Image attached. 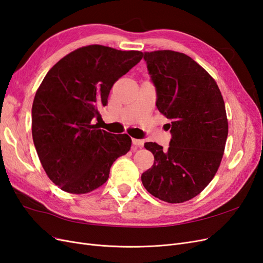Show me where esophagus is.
I'll use <instances>...</instances> for the list:
<instances>
[{
	"instance_id": "esophagus-1",
	"label": "esophagus",
	"mask_w": 263,
	"mask_h": 263,
	"mask_svg": "<svg viewBox=\"0 0 263 263\" xmlns=\"http://www.w3.org/2000/svg\"><path fill=\"white\" fill-rule=\"evenodd\" d=\"M133 145L136 146V147H142L144 146V141L140 140V139H133Z\"/></svg>"
}]
</instances>
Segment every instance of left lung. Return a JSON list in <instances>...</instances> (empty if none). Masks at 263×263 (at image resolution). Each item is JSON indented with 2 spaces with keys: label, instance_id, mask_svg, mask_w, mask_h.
I'll return each instance as SVG.
<instances>
[{
  "label": "left lung",
  "instance_id": "obj_1",
  "mask_svg": "<svg viewBox=\"0 0 263 263\" xmlns=\"http://www.w3.org/2000/svg\"><path fill=\"white\" fill-rule=\"evenodd\" d=\"M144 59L172 138L166 150L146 142L155 161L141 181L159 200L182 203L200 194L218 170L228 135L225 103L217 83L189 55L157 50L144 52Z\"/></svg>",
  "mask_w": 263,
  "mask_h": 263
}]
</instances>
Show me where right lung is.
<instances>
[{
	"label": "right lung",
	"mask_w": 263,
	"mask_h": 263,
	"mask_svg": "<svg viewBox=\"0 0 263 263\" xmlns=\"http://www.w3.org/2000/svg\"><path fill=\"white\" fill-rule=\"evenodd\" d=\"M141 58V51L90 45L67 54L44 78L31 108V133L44 170L62 191L84 194L100 187L113 162L130 150L128 135L93 122L113 84Z\"/></svg>",
	"instance_id": "right-lung-1"
}]
</instances>
